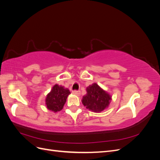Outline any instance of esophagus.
<instances>
[{"instance_id":"obj_1","label":"esophagus","mask_w":160,"mask_h":160,"mask_svg":"<svg viewBox=\"0 0 160 160\" xmlns=\"http://www.w3.org/2000/svg\"><path fill=\"white\" fill-rule=\"evenodd\" d=\"M72 93L76 95H79L81 94V91L79 90H74L72 91Z\"/></svg>"}]
</instances>
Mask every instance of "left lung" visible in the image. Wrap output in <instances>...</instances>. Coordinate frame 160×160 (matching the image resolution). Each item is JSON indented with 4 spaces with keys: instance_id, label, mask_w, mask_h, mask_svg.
<instances>
[{
    "instance_id": "left-lung-1",
    "label": "left lung",
    "mask_w": 160,
    "mask_h": 160,
    "mask_svg": "<svg viewBox=\"0 0 160 160\" xmlns=\"http://www.w3.org/2000/svg\"><path fill=\"white\" fill-rule=\"evenodd\" d=\"M111 97L96 83L87 88V94L83 96L82 103L87 109L94 112H100L108 107Z\"/></svg>"
}]
</instances>
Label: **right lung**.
Listing matches in <instances>:
<instances>
[{
  "mask_svg": "<svg viewBox=\"0 0 160 160\" xmlns=\"http://www.w3.org/2000/svg\"><path fill=\"white\" fill-rule=\"evenodd\" d=\"M69 94L70 91L68 89H65L63 87L58 85H54L47 96L46 105L47 109L54 112L61 111L63 108Z\"/></svg>",
  "mask_w": 160,
  "mask_h": 160,
  "instance_id": "add662e5",
  "label": "right lung"
}]
</instances>
